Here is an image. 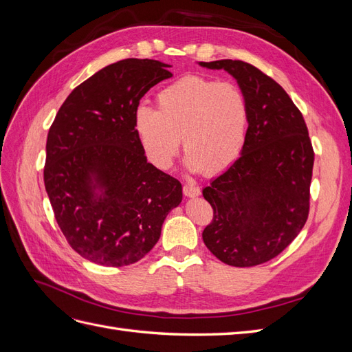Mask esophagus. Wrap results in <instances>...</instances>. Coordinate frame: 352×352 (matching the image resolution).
I'll use <instances>...</instances> for the list:
<instances>
[{"label":"esophagus","mask_w":352,"mask_h":352,"mask_svg":"<svg viewBox=\"0 0 352 352\" xmlns=\"http://www.w3.org/2000/svg\"><path fill=\"white\" fill-rule=\"evenodd\" d=\"M184 194L186 197H198L201 194V189L194 184H186L184 185Z\"/></svg>","instance_id":"1"}]
</instances>
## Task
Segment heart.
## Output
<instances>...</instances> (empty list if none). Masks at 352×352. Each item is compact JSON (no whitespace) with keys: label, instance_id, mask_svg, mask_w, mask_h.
I'll return each instance as SVG.
<instances>
[{"label":"heart","instance_id":"1","mask_svg":"<svg viewBox=\"0 0 352 352\" xmlns=\"http://www.w3.org/2000/svg\"><path fill=\"white\" fill-rule=\"evenodd\" d=\"M157 109L135 111V131L146 158L168 168L179 151L194 172H219L238 158L250 122L248 101L238 85L198 76L180 78L157 95Z\"/></svg>","mask_w":352,"mask_h":352}]
</instances>
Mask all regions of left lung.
Returning a JSON list of instances; mask_svg holds the SVG:
<instances>
[{"mask_svg":"<svg viewBox=\"0 0 352 352\" xmlns=\"http://www.w3.org/2000/svg\"><path fill=\"white\" fill-rule=\"evenodd\" d=\"M199 66L232 74L250 107L241 157L202 189L214 211L202 239L225 264L252 267L279 255L304 228L314 151L301 111L278 82L241 60Z\"/></svg>","mask_w":352,"mask_h":352,"instance_id":"1","label":"left lung"}]
</instances>
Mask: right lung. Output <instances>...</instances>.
<instances>
[{
  "mask_svg": "<svg viewBox=\"0 0 352 352\" xmlns=\"http://www.w3.org/2000/svg\"><path fill=\"white\" fill-rule=\"evenodd\" d=\"M157 60L126 58L74 88L47 138L45 189L70 247L95 264L140 261L182 201L177 179L146 162L135 111L173 74Z\"/></svg>",
  "mask_w": 352,
  "mask_h": 352,
  "instance_id": "1",
  "label": "right lung"
}]
</instances>
